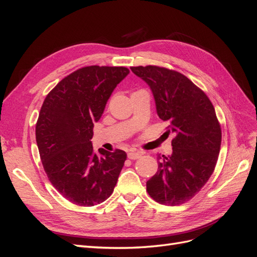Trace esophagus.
Returning <instances> with one entry per match:
<instances>
[{"mask_svg": "<svg viewBox=\"0 0 257 257\" xmlns=\"http://www.w3.org/2000/svg\"><path fill=\"white\" fill-rule=\"evenodd\" d=\"M143 155V153L142 152H139V151H130L128 153H127V158L130 159V160H137V159H139Z\"/></svg>", "mask_w": 257, "mask_h": 257, "instance_id": "esophagus-1", "label": "esophagus"}]
</instances>
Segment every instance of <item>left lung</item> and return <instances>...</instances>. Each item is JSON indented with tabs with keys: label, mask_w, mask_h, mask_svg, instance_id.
I'll return each instance as SVG.
<instances>
[{
	"label": "left lung",
	"mask_w": 257,
	"mask_h": 257,
	"mask_svg": "<svg viewBox=\"0 0 257 257\" xmlns=\"http://www.w3.org/2000/svg\"><path fill=\"white\" fill-rule=\"evenodd\" d=\"M149 85L160 118L174 133L173 153L159 155L157 174L147 181L149 195L162 205L190 200L209 180L219 158L222 132L214 107L188 77L153 65L131 67Z\"/></svg>",
	"instance_id": "left-lung-1"
}]
</instances>
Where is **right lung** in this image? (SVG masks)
<instances>
[{
  "label": "right lung",
  "mask_w": 257,
  "mask_h": 257,
  "mask_svg": "<svg viewBox=\"0 0 257 257\" xmlns=\"http://www.w3.org/2000/svg\"><path fill=\"white\" fill-rule=\"evenodd\" d=\"M130 74L123 66L92 65L66 76L46 96L36 123V143L49 181L73 204L91 207L109 197L126 153L92 146L93 126L111 93Z\"/></svg>",
  "instance_id": "add662e5"
}]
</instances>
